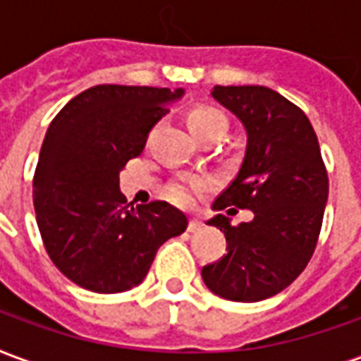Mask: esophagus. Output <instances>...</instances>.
<instances>
[{
  "label": "esophagus",
  "instance_id": "esophagus-1",
  "mask_svg": "<svg viewBox=\"0 0 361 361\" xmlns=\"http://www.w3.org/2000/svg\"><path fill=\"white\" fill-rule=\"evenodd\" d=\"M201 228H203V224H201V222H199V220H197V219L189 220V224H188L189 232H199Z\"/></svg>",
  "mask_w": 361,
  "mask_h": 361
}]
</instances>
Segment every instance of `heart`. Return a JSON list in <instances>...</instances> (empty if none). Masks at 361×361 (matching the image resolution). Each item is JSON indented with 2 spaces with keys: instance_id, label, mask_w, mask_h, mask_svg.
<instances>
[{
  "instance_id": "obj_1",
  "label": "heart",
  "mask_w": 361,
  "mask_h": 361,
  "mask_svg": "<svg viewBox=\"0 0 361 361\" xmlns=\"http://www.w3.org/2000/svg\"><path fill=\"white\" fill-rule=\"evenodd\" d=\"M185 123H188L189 133L193 135L195 139L203 141L207 137H222L228 129L226 116L219 111L216 108L211 106H195L188 111L185 116ZM209 189V181L195 178V180H181L173 181L172 185L168 188V197L172 199L173 203L188 204L191 203V199L197 193H203Z\"/></svg>"
}]
</instances>
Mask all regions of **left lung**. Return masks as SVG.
Listing matches in <instances>:
<instances>
[{
	"mask_svg": "<svg viewBox=\"0 0 361 361\" xmlns=\"http://www.w3.org/2000/svg\"><path fill=\"white\" fill-rule=\"evenodd\" d=\"M211 94L247 133L242 168L212 209H250L253 220L232 226L216 214L207 222L228 247L201 274L224 300L261 302L290 286L315 251L329 197L325 162L307 116L276 90L216 85Z\"/></svg>",
	"mask_w": 361,
	"mask_h": 361,
	"instance_id": "1",
	"label": "left lung"
}]
</instances>
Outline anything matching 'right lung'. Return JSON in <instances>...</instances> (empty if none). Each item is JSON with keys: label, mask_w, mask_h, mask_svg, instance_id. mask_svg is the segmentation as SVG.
Here are the masks:
<instances>
[{"label": "right lung", "mask_w": 361, "mask_h": 361, "mask_svg": "<svg viewBox=\"0 0 361 361\" xmlns=\"http://www.w3.org/2000/svg\"><path fill=\"white\" fill-rule=\"evenodd\" d=\"M183 89L96 85L59 110L44 137L32 199L54 265L77 286L118 294L141 284L158 247L188 228L166 201L126 204L119 172Z\"/></svg>", "instance_id": "obj_1"}]
</instances>
